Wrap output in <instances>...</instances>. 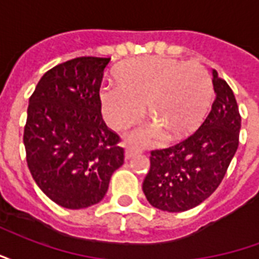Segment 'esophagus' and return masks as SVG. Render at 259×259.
Wrapping results in <instances>:
<instances>
[{
    "instance_id": "1",
    "label": "esophagus",
    "mask_w": 259,
    "mask_h": 259,
    "mask_svg": "<svg viewBox=\"0 0 259 259\" xmlns=\"http://www.w3.org/2000/svg\"><path fill=\"white\" fill-rule=\"evenodd\" d=\"M137 152H139V150L135 148V147H127L126 151H124V157H126V159H129V158L135 157Z\"/></svg>"
}]
</instances>
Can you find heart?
Masks as SVG:
<instances>
[{"mask_svg": "<svg viewBox=\"0 0 259 259\" xmlns=\"http://www.w3.org/2000/svg\"><path fill=\"white\" fill-rule=\"evenodd\" d=\"M116 85L100 94L104 118L113 129H126L143 115L153 123L141 126L132 139L151 143L162 136L187 135L200 122L209 96V79L201 65L162 57L136 58L113 70Z\"/></svg>", "mask_w": 259, "mask_h": 259, "instance_id": "heart-1", "label": "heart"}]
</instances>
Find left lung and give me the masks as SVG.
Returning <instances> with one entry per match:
<instances>
[{
	"label": "left lung",
	"instance_id": "left-lung-1",
	"mask_svg": "<svg viewBox=\"0 0 259 259\" xmlns=\"http://www.w3.org/2000/svg\"><path fill=\"white\" fill-rule=\"evenodd\" d=\"M215 97L198 129L179 143L152 150L143 191L166 212L194 208L217 190L239 147L241 116L232 89L212 70Z\"/></svg>",
	"mask_w": 259,
	"mask_h": 259
}]
</instances>
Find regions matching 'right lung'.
I'll return each mask as SVG.
<instances>
[{
	"label": "right lung",
	"instance_id": "right-lung-1",
	"mask_svg": "<svg viewBox=\"0 0 259 259\" xmlns=\"http://www.w3.org/2000/svg\"><path fill=\"white\" fill-rule=\"evenodd\" d=\"M111 58L80 57L44 73L29 98L23 144L33 179L55 204L80 209L100 202L123 165L119 137L101 115Z\"/></svg>",
	"mask_w": 259,
	"mask_h": 259
}]
</instances>
